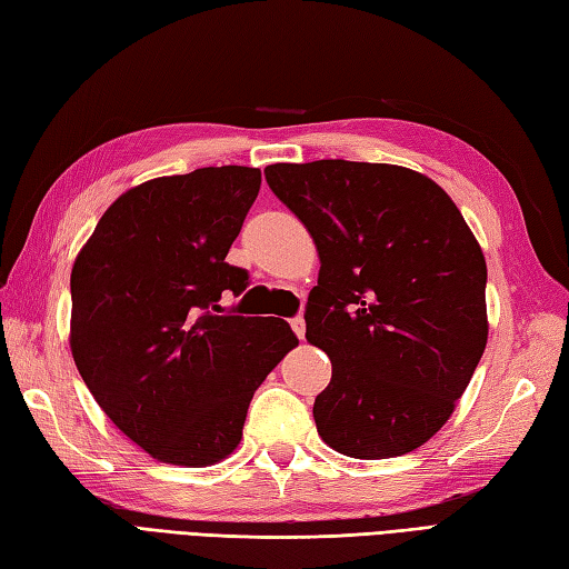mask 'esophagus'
<instances>
[{
	"label": "esophagus",
	"mask_w": 569,
	"mask_h": 569,
	"mask_svg": "<svg viewBox=\"0 0 569 569\" xmlns=\"http://www.w3.org/2000/svg\"><path fill=\"white\" fill-rule=\"evenodd\" d=\"M290 327H293L298 339H306V320H302V317H293V320H290Z\"/></svg>",
	"instance_id": "esophagus-1"
}]
</instances>
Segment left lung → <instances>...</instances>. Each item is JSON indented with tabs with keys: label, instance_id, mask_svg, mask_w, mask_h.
<instances>
[{
	"label": "left lung",
	"instance_id": "left-lung-1",
	"mask_svg": "<svg viewBox=\"0 0 569 569\" xmlns=\"http://www.w3.org/2000/svg\"><path fill=\"white\" fill-rule=\"evenodd\" d=\"M320 257L308 341L332 361L317 433L363 460L415 451L453 415L487 347V263L439 183L398 164L263 169Z\"/></svg>",
	"mask_w": 569,
	"mask_h": 569
}]
</instances>
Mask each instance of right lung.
Masks as SVG:
<instances>
[{
  "mask_svg": "<svg viewBox=\"0 0 569 569\" xmlns=\"http://www.w3.org/2000/svg\"><path fill=\"white\" fill-rule=\"evenodd\" d=\"M261 187L203 167L128 189L74 259L70 349L113 425L169 466L206 468L242 439L249 402L298 345L279 317L213 315L247 271L228 257Z\"/></svg>",
  "mask_w": 569,
  "mask_h": 569,
  "instance_id": "right-lung-1",
  "label": "right lung"
}]
</instances>
